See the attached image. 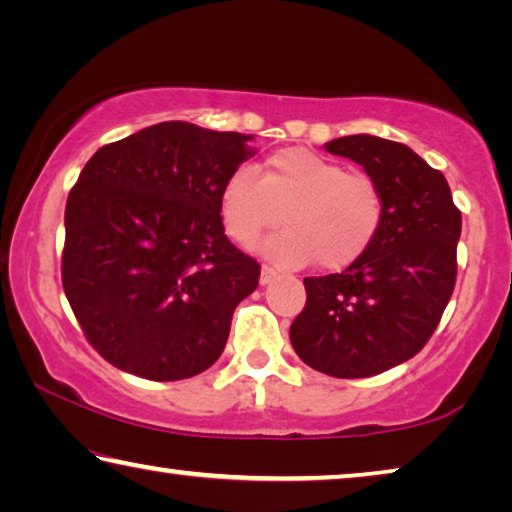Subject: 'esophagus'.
Here are the masks:
<instances>
[{
	"label": "esophagus",
	"mask_w": 512,
	"mask_h": 512,
	"mask_svg": "<svg viewBox=\"0 0 512 512\" xmlns=\"http://www.w3.org/2000/svg\"><path fill=\"white\" fill-rule=\"evenodd\" d=\"M277 277V271L273 266H262V275H259V284H268V282H273Z\"/></svg>",
	"instance_id": "1"
}]
</instances>
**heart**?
<instances>
[{
  "mask_svg": "<svg viewBox=\"0 0 512 512\" xmlns=\"http://www.w3.org/2000/svg\"><path fill=\"white\" fill-rule=\"evenodd\" d=\"M219 210L228 237L255 248L266 232L287 230L266 244L284 266L316 264L341 271L375 246L386 219V196L368 173L302 146L268 155L259 176L237 167L223 180Z\"/></svg>",
  "mask_w": 512,
  "mask_h": 512,
  "instance_id": "heart-1",
  "label": "heart"
}]
</instances>
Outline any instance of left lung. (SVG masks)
Listing matches in <instances>:
<instances>
[{
    "label": "left lung",
    "instance_id": "8db88e82",
    "mask_svg": "<svg viewBox=\"0 0 512 512\" xmlns=\"http://www.w3.org/2000/svg\"><path fill=\"white\" fill-rule=\"evenodd\" d=\"M325 149L377 180L386 219L359 262L343 273L305 277L307 302L289 336L318 372L372 377L415 357L443 318L456 284L461 210L443 173L406 144L350 135Z\"/></svg>",
    "mask_w": 512,
    "mask_h": 512
}]
</instances>
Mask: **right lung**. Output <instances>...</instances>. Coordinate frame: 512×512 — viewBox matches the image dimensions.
<instances>
[{"mask_svg": "<svg viewBox=\"0 0 512 512\" xmlns=\"http://www.w3.org/2000/svg\"><path fill=\"white\" fill-rule=\"evenodd\" d=\"M253 135L162 121L101 146L67 196L63 289L85 339L119 370L189 379L221 357L257 259L225 237L223 180Z\"/></svg>", "mask_w": 512, "mask_h": 512, "instance_id": "1", "label": "right lung"}]
</instances>
